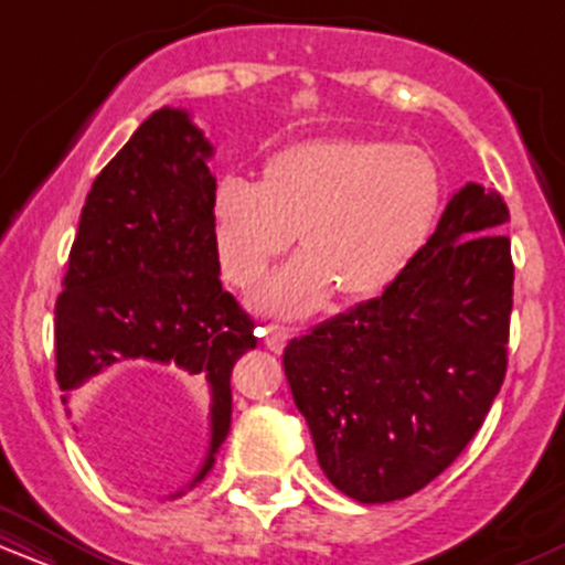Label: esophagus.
<instances>
[{"label": "esophagus", "instance_id": "obj_1", "mask_svg": "<svg viewBox=\"0 0 565 565\" xmlns=\"http://www.w3.org/2000/svg\"><path fill=\"white\" fill-rule=\"evenodd\" d=\"M295 337V329H287V327H276V323H270V327L263 329V342L265 348L274 350V353H281L284 348H287V342Z\"/></svg>", "mask_w": 565, "mask_h": 565}]
</instances>
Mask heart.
Listing matches in <instances>:
<instances>
[{"label":"heart","mask_w":565,"mask_h":565,"mask_svg":"<svg viewBox=\"0 0 565 565\" xmlns=\"http://www.w3.org/2000/svg\"><path fill=\"white\" fill-rule=\"evenodd\" d=\"M440 172L423 148L316 138L265 161L263 183L228 174L212 199L223 274L249 289L300 236L302 249L255 295L265 313L300 319L334 289L377 295L423 252L440 210Z\"/></svg>","instance_id":"obj_1"}]
</instances>
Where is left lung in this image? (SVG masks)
<instances>
[{
	"label": "left lung",
	"mask_w": 565,
	"mask_h": 565,
	"mask_svg": "<svg viewBox=\"0 0 565 565\" xmlns=\"http://www.w3.org/2000/svg\"><path fill=\"white\" fill-rule=\"evenodd\" d=\"M504 223L494 188L468 183L391 287L284 350L323 476L355 502L412 497L483 425L508 369Z\"/></svg>",
	"instance_id": "left-lung-1"
}]
</instances>
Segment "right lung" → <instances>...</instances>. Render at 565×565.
<instances>
[{"label": "right lung", "instance_id": "right-lung-1", "mask_svg": "<svg viewBox=\"0 0 565 565\" xmlns=\"http://www.w3.org/2000/svg\"><path fill=\"white\" fill-rule=\"evenodd\" d=\"M215 148L185 108H159L87 193L55 305V377L71 393L108 369L167 366L210 395V476L231 430L233 364L257 345L249 316L220 284L212 242ZM71 414V412H68Z\"/></svg>", "mask_w": 565, "mask_h": 565}]
</instances>
